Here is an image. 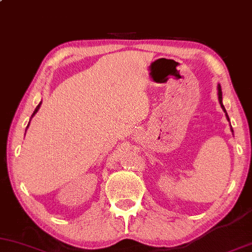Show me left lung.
Wrapping results in <instances>:
<instances>
[{
    "instance_id": "obj_1",
    "label": "left lung",
    "mask_w": 252,
    "mask_h": 252,
    "mask_svg": "<svg viewBox=\"0 0 252 252\" xmlns=\"http://www.w3.org/2000/svg\"><path fill=\"white\" fill-rule=\"evenodd\" d=\"M218 98H219V103H220L222 110H224V112H226V110H225L224 105H222V103H221V88H220V85H218ZM226 117H227V120H228L227 114H226ZM232 131H233V130H232Z\"/></svg>"
}]
</instances>
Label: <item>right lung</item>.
Instances as JSON below:
<instances>
[{"mask_svg": "<svg viewBox=\"0 0 252 252\" xmlns=\"http://www.w3.org/2000/svg\"><path fill=\"white\" fill-rule=\"evenodd\" d=\"M40 105H41V103H40V104H39V105H37V106H36V109H35V110H34V112H33V115H32V117H33V116H34V115H35V114H36V112H37V110H39V108H40ZM28 126H30V123H28Z\"/></svg>", "mask_w": 252, "mask_h": 252, "instance_id": "add662e5", "label": "right lung"}]
</instances>
